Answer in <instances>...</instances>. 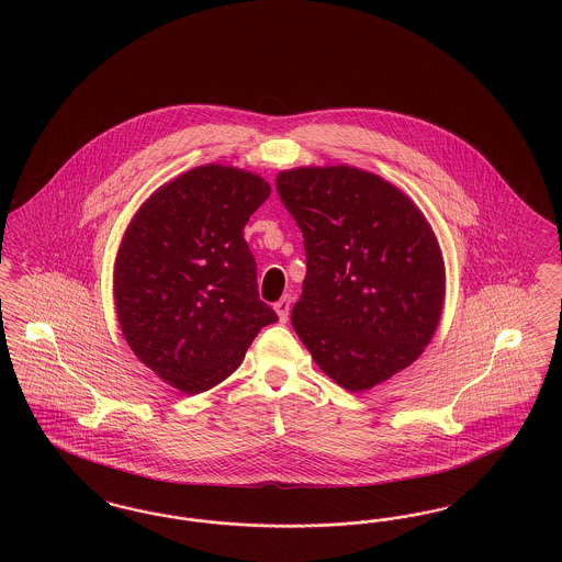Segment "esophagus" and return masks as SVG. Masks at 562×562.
Returning <instances> with one entry per match:
<instances>
[{"label":"esophagus","instance_id":"1","mask_svg":"<svg viewBox=\"0 0 562 562\" xmlns=\"http://www.w3.org/2000/svg\"><path fill=\"white\" fill-rule=\"evenodd\" d=\"M273 310H276L280 322L289 321V314H291V296H282V299L273 305Z\"/></svg>","mask_w":562,"mask_h":562}]
</instances>
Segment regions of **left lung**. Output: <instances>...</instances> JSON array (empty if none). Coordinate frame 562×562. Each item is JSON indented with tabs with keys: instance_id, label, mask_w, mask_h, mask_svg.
Wrapping results in <instances>:
<instances>
[{
	"instance_id": "1",
	"label": "left lung",
	"mask_w": 562,
	"mask_h": 562,
	"mask_svg": "<svg viewBox=\"0 0 562 562\" xmlns=\"http://www.w3.org/2000/svg\"><path fill=\"white\" fill-rule=\"evenodd\" d=\"M276 188L307 255L294 333L335 383L373 390L438 328L447 276L436 234L404 191L356 166L282 170Z\"/></svg>"
}]
</instances>
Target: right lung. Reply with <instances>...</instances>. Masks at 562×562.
<instances>
[{
	"mask_svg": "<svg viewBox=\"0 0 562 562\" xmlns=\"http://www.w3.org/2000/svg\"><path fill=\"white\" fill-rule=\"evenodd\" d=\"M271 193L255 172L206 164L156 189L122 238L115 314L134 356L183 394L240 367L276 312L259 299L244 225Z\"/></svg>",
	"mask_w": 562,
	"mask_h": 562,
	"instance_id": "1",
	"label": "right lung"
}]
</instances>
